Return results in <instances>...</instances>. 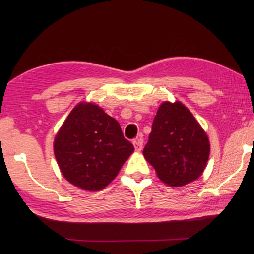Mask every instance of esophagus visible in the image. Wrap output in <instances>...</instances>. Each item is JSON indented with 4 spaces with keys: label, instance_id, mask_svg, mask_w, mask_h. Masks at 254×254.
I'll return each mask as SVG.
<instances>
[{
    "label": "esophagus",
    "instance_id": "esophagus-1",
    "mask_svg": "<svg viewBox=\"0 0 254 254\" xmlns=\"http://www.w3.org/2000/svg\"><path fill=\"white\" fill-rule=\"evenodd\" d=\"M133 145H134L135 151L140 152L141 150H142V145H143L142 137H136V139H134V141H133Z\"/></svg>",
    "mask_w": 254,
    "mask_h": 254
}]
</instances>
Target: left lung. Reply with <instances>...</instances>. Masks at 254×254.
Returning a JSON list of instances; mask_svg holds the SVG:
<instances>
[{
    "instance_id": "obj_1",
    "label": "left lung",
    "mask_w": 254,
    "mask_h": 254,
    "mask_svg": "<svg viewBox=\"0 0 254 254\" xmlns=\"http://www.w3.org/2000/svg\"><path fill=\"white\" fill-rule=\"evenodd\" d=\"M143 156L161 182L184 186L203 174L209 141L186 106L180 102H163L154 117Z\"/></svg>"
}]
</instances>
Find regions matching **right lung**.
<instances>
[{
  "instance_id": "add662e5",
  "label": "right lung",
  "mask_w": 254,
  "mask_h": 254,
  "mask_svg": "<svg viewBox=\"0 0 254 254\" xmlns=\"http://www.w3.org/2000/svg\"><path fill=\"white\" fill-rule=\"evenodd\" d=\"M54 151L68 182L100 190L117 177L134 147L123 136L117 120L93 103H79L59 128Z\"/></svg>"
}]
</instances>
